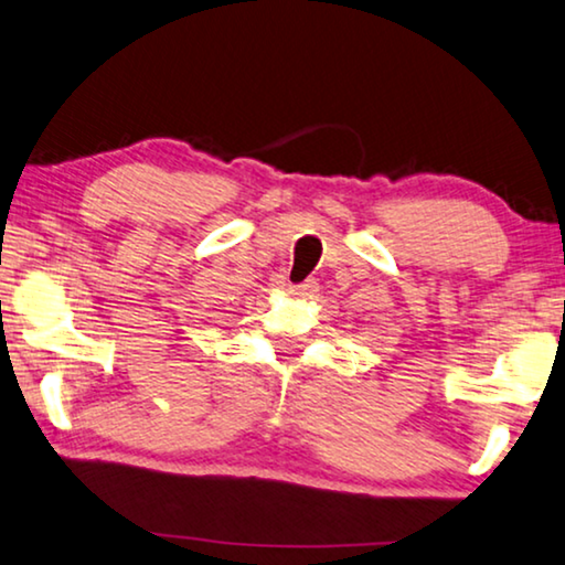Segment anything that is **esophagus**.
<instances>
[{
    "mask_svg": "<svg viewBox=\"0 0 565 565\" xmlns=\"http://www.w3.org/2000/svg\"><path fill=\"white\" fill-rule=\"evenodd\" d=\"M316 280H308V282H302V285H288V292L290 295H300V298H308V295H312L316 292Z\"/></svg>",
    "mask_w": 565,
    "mask_h": 565,
    "instance_id": "34e87169",
    "label": "esophagus"
}]
</instances>
